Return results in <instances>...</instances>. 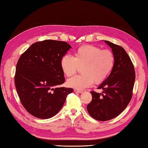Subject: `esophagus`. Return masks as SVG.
Masks as SVG:
<instances>
[{
  "label": "esophagus",
  "instance_id": "1",
  "mask_svg": "<svg viewBox=\"0 0 148 148\" xmlns=\"http://www.w3.org/2000/svg\"><path fill=\"white\" fill-rule=\"evenodd\" d=\"M74 91L75 92H77V93H81V92H82V91L79 90H77V89H75Z\"/></svg>",
  "mask_w": 148,
  "mask_h": 148
}]
</instances>
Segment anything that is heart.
I'll list each match as a JSON object with an SVG mask.
<instances>
[{"mask_svg": "<svg viewBox=\"0 0 148 148\" xmlns=\"http://www.w3.org/2000/svg\"><path fill=\"white\" fill-rule=\"evenodd\" d=\"M115 58L109 50L91 45H84L79 47L72 57L65 55L60 59V67L67 77L74 75L82 67V74L74 76L68 79V86L77 90H83L90 86L95 82L100 84L110 73L114 66Z\"/></svg>", "mask_w": 148, "mask_h": 148, "instance_id": "heart-1", "label": "heart"}]
</instances>
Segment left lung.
I'll list each match as a JSON object with an SVG mask.
<instances>
[{
  "label": "left lung",
  "instance_id": "1",
  "mask_svg": "<svg viewBox=\"0 0 148 148\" xmlns=\"http://www.w3.org/2000/svg\"><path fill=\"white\" fill-rule=\"evenodd\" d=\"M114 56V66L110 74L99 86L102 93L91 91L92 101L87 105L92 118L106 121L115 118L124 110L132 97L135 82L134 67L125 50L121 46L105 40Z\"/></svg>",
  "mask_w": 148,
  "mask_h": 148
}]
</instances>
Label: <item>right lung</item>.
<instances>
[{"mask_svg": "<svg viewBox=\"0 0 148 148\" xmlns=\"http://www.w3.org/2000/svg\"><path fill=\"white\" fill-rule=\"evenodd\" d=\"M71 49L65 42L47 40L32 44L19 58L15 85L22 105L42 119L60 110L73 89L60 87L65 82L60 59Z\"/></svg>", "mask_w": 148, "mask_h": 148, "instance_id": "add662e5", "label": "right lung"}]
</instances>
